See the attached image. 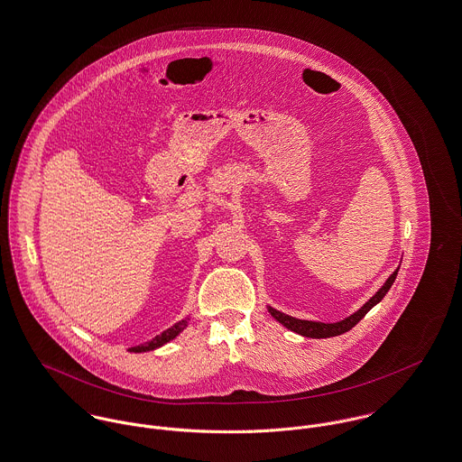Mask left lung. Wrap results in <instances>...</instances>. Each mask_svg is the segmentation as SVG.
Returning a JSON list of instances; mask_svg holds the SVG:
<instances>
[{"mask_svg": "<svg viewBox=\"0 0 462 462\" xmlns=\"http://www.w3.org/2000/svg\"><path fill=\"white\" fill-rule=\"evenodd\" d=\"M397 273H399V269H395V271L390 274V278L384 282V285H383L363 307L359 308L358 311H355L353 315H349L347 319L338 320V322L303 320V319H296V317H291V315H287V313H282V311H278V310H274V308L267 307V310H269V313H271L280 324H283L287 329H291V331H294V333H298V335H303V337H308V338H329V337H338V335H342V333L353 329V328L358 324L359 320L386 296V292L390 291V287L393 285V282H395V278H397Z\"/></svg>", "mask_w": 462, "mask_h": 462, "instance_id": "1", "label": "left lung"}]
</instances>
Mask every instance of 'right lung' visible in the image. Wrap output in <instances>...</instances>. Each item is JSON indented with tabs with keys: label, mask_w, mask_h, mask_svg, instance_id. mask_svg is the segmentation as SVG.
Returning a JSON list of instances; mask_svg holds the SVG:
<instances>
[{
	"label": "right lung",
	"mask_w": 462,
	"mask_h": 462,
	"mask_svg": "<svg viewBox=\"0 0 462 462\" xmlns=\"http://www.w3.org/2000/svg\"><path fill=\"white\" fill-rule=\"evenodd\" d=\"M188 320L189 319H184V320H180V322H177V324H173L171 328H168L166 331H162L161 335H157L155 338H152L151 342H145V344H142V346H136V347H131L129 349V353H147V351H154L157 347H161V346H164V344H168L170 340H173L186 326H188Z\"/></svg>",
	"instance_id": "obj_1"
}]
</instances>
